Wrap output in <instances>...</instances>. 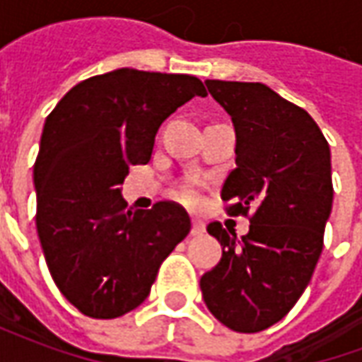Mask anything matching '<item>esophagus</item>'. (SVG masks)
<instances>
[{"mask_svg":"<svg viewBox=\"0 0 362 362\" xmlns=\"http://www.w3.org/2000/svg\"><path fill=\"white\" fill-rule=\"evenodd\" d=\"M205 233V223L204 221H192V235L194 236H202Z\"/></svg>","mask_w":362,"mask_h":362,"instance_id":"1","label":"esophagus"}]
</instances>
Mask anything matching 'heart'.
<instances>
[{
  "instance_id": "1",
  "label": "heart",
  "mask_w": 362,
  "mask_h": 362,
  "mask_svg": "<svg viewBox=\"0 0 362 362\" xmlns=\"http://www.w3.org/2000/svg\"><path fill=\"white\" fill-rule=\"evenodd\" d=\"M180 197L184 199V202H188V204H196L197 197H199V194H197V188L194 186V184H182L180 186Z\"/></svg>"
}]
</instances>
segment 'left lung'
<instances>
[{"mask_svg": "<svg viewBox=\"0 0 362 362\" xmlns=\"http://www.w3.org/2000/svg\"><path fill=\"white\" fill-rule=\"evenodd\" d=\"M205 85L236 129V168L221 197L250 230L238 238L219 221L207 225L223 258L199 287L223 326L256 334L287 316L318 264L334 202L329 145L308 112L262 83Z\"/></svg>", "mask_w": 362, "mask_h": 362, "instance_id": "8db88e82", "label": "left lung"}]
</instances>
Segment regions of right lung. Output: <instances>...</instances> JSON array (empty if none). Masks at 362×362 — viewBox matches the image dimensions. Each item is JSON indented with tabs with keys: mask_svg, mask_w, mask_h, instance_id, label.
Wrapping results in <instances>:
<instances>
[{
	"mask_svg": "<svg viewBox=\"0 0 362 362\" xmlns=\"http://www.w3.org/2000/svg\"><path fill=\"white\" fill-rule=\"evenodd\" d=\"M194 75L122 67L75 85L48 114L35 163L36 230L59 293L85 316L118 318L147 298L189 233L182 205L127 209L132 165H147L158 126L194 96Z\"/></svg>",
	"mask_w": 362,
	"mask_h": 362,
	"instance_id": "right-lung-1",
	"label": "right lung"
}]
</instances>
